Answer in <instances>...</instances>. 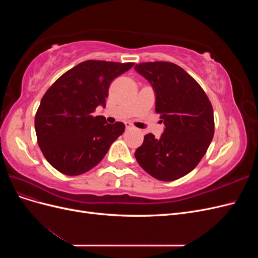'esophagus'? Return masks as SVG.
I'll list each match as a JSON object with an SVG mask.
<instances>
[{"label": "esophagus", "mask_w": 258, "mask_h": 258, "mask_svg": "<svg viewBox=\"0 0 258 258\" xmlns=\"http://www.w3.org/2000/svg\"><path fill=\"white\" fill-rule=\"evenodd\" d=\"M126 129H132V124H131V122H129V121H127L126 123Z\"/></svg>", "instance_id": "1"}]
</instances>
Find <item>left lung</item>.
Instances as JSON below:
<instances>
[{"label": "left lung", "instance_id": "8db88e82", "mask_svg": "<svg viewBox=\"0 0 258 258\" xmlns=\"http://www.w3.org/2000/svg\"><path fill=\"white\" fill-rule=\"evenodd\" d=\"M135 70L152 85L155 111L165 130L159 139L148 134L136 159L148 174L170 182L188 174L207 153L214 136V115L206 92L172 62H144Z\"/></svg>", "mask_w": 258, "mask_h": 258}]
</instances>
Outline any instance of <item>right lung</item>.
<instances>
[{"instance_id":"1","label":"right lung","mask_w":258,"mask_h":258,"mask_svg":"<svg viewBox=\"0 0 258 258\" xmlns=\"http://www.w3.org/2000/svg\"><path fill=\"white\" fill-rule=\"evenodd\" d=\"M135 63L88 60L61 75L46 91L35 115L37 143L50 165L66 175L87 172L103 159L124 131L92 116L105 107L110 84Z\"/></svg>"}]
</instances>
